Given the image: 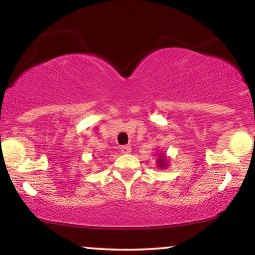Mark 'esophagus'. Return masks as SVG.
<instances>
[{"mask_svg": "<svg viewBox=\"0 0 255 255\" xmlns=\"http://www.w3.org/2000/svg\"><path fill=\"white\" fill-rule=\"evenodd\" d=\"M120 150H121V153H129V152L131 151V146L130 145H123L120 147Z\"/></svg>", "mask_w": 255, "mask_h": 255, "instance_id": "obj_1", "label": "esophagus"}]
</instances>
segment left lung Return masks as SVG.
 <instances>
[{"instance_id":"1","label":"left lung","mask_w":255,"mask_h":255,"mask_svg":"<svg viewBox=\"0 0 255 255\" xmlns=\"http://www.w3.org/2000/svg\"><path fill=\"white\" fill-rule=\"evenodd\" d=\"M159 166H164L165 165V162H164V160H162V159H159Z\"/></svg>"}]
</instances>
